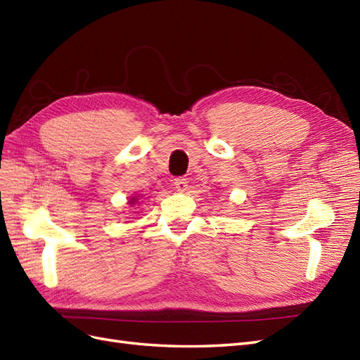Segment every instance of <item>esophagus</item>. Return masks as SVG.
<instances>
[{"mask_svg": "<svg viewBox=\"0 0 360 360\" xmlns=\"http://www.w3.org/2000/svg\"><path fill=\"white\" fill-rule=\"evenodd\" d=\"M174 187H176V190L181 191V193L187 191L188 181L186 178H176V179H174Z\"/></svg>", "mask_w": 360, "mask_h": 360, "instance_id": "34e87169", "label": "esophagus"}]
</instances>
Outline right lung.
Here are the masks:
<instances>
[{
	"mask_svg": "<svg viewBox=\"0 0 360 360\" xmlns=\"http://www.w3.org/2000/svg\"><path fill=\"white\" fill-rule=\"evenodd\" d=\"M140 199H141V196H131V198H129V200H127V205L129 207H135V205L140 204Z\"/></svg>",
	"mask_w": 360,
	"mask_h": 360,
	"instance_id": "add662e5",
	"label": "right lung"
}]
</instances>
